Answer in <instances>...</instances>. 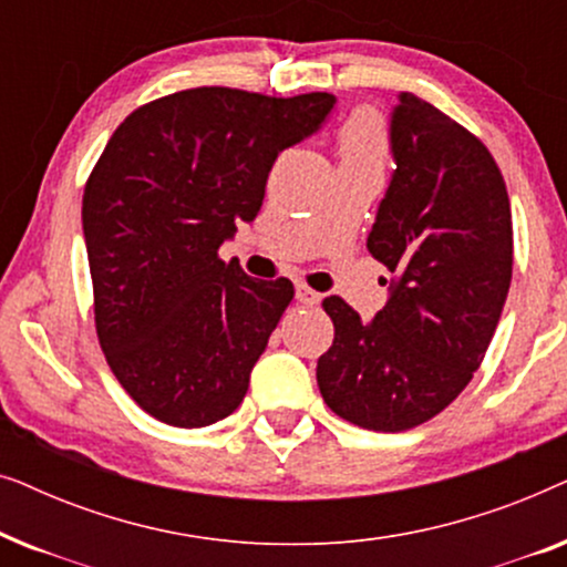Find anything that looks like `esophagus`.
Masks as SVG:
<instances>
[{
	"label": "esophagus",
	"instance_id": "esophagus-1",
	"mask_svg": "<svg viewBox=\"0 0 567 567\" xmlns=\"http://www.w3.org/2000/svg\"><path fill=\"white\" fill-rule=\"evenodd\" d=\"M320 299H322V293H317L315 289H309L307 284H297V301H299V305L315 307V305H320Z\"/></svg>",
	"mask_w": 567,
	"mask_h": 567
}]
</instances>
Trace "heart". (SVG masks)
I'll use <instances>...</instances> for the list:
<instances>
[{"instance_id": "obj_1", "label": "heart", "mask_w": 567, "mask_h": 567, "mask_svg": "<svg viewBox=\"0 0 567 567\" xmlns=\"http://www.w3.org/2000/svg\"><path fill=\"white\" fill-rule=\"evenodd\" d=\"M340 159L343 165H369L384 167L390 142H386V128L382 115L371 107H359L351 118L343 123L338 134Z\"/></svg>"}]
</instances>
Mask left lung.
Instances as JSON below:
<instances>
[{
    "label": "left lung",
    "mask_w": 567,
    "mask_h": 567,
    "mask_svg": "<svg viewBox=\"0 0 567 567\" xmlns=\"http://www.w3.org/2000/svg\"><path fill=\"white\" fill-rule=\"evenodd\" d=\"M398 162L367 239L398 276L374 322L328 297L336 338L317 361L322 400L343 421L400 433L460 398L485 359L514 274V224L498 162L436 105L402 92Z\"/></svg>",
    "instance_id": "left-lung-1"
}]
</instances>
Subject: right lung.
<instances>
[{"label": "right lung", "instance_id": "1", "mask_svg": "<svg viewBox=\"0 0 567 567\" xmlns=\"http://www.w3.org/2000/svg\"><path fill=\"white\" fill-rule=\"evenodd\" d=\"M332 105L328 92L193 87L136 107L107 138L82 196L95 330L157 421L204 429L245 400L293 284L250 278L219 247L258 216L278 152Z\"/></svg>", "mask_w": 567, "mask_h": 567}]
</instances>
